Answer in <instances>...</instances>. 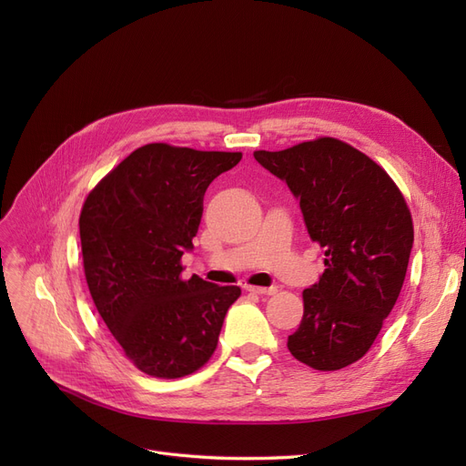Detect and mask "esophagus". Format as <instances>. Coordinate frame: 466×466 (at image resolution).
I'll use <instances>...</instances> for the list:
<instances>
[{
	"label": "esophagus",
	"instance_id": "34e87169",
	"mask_svg": "<svg viewBox=\"0 0 466 466\" xmlns=\"http://www.w3.org/2000/svg\"><path fill=\"white\" fill-rule=\"evenodd\" d=\"M247 290H250L254 294H268L269 296V294L277 292V287H252V285H248Z\"/></svg>",
	"mask_w": 466,
	"mask_h": 466
}]
</instances>
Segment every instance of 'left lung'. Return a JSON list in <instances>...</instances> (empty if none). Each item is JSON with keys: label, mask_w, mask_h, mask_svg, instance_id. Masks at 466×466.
<instances>
[{"label": "left lung", "mask_w": 466, "mask_h": 466, "mask_svg": "<svg viewBox=\"0 0 466 466\" xmlns=\"http://www.w3.org/2000/svg\"><path fill=\"white\" fill-rule=\"evenodd\" d=\"M254 158L289 185L311 240L325 248L327 269L302 292L304 318L287 346L318 370L356 363L403 287L413 247L407 202L382 166L340 139L254 151Z\"/></svg>", "instance_id": "left-lung-1"}]
</instances>
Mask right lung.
I'll use <instances>...</instances> for the list:
<instances>
[{
  "label": "right lung",
  "instance_id": "add662e5",
  "mask_svg": "<svg viewBox=\"0 0 466 466\" xmlns=\"http://www.w3.org/2000/svg\"><path fill=\"white\" fill-rule=\"evenodd\" d=\"M243 153L148 143L89 191L80 212L84 273L126 358L155 379L187 377L214 356L238 287L183 279L208 185Z\"/></svg>",
  "mask_w": 466,
  "mask_h": 466
}]
</instances>
